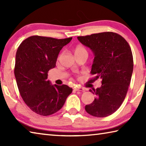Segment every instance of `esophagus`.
I'll list each match as a JSON object with an SVG mask.
<instances>
[{
	"mask_svg": "<svg viewBox=\"0 0 146 146\" xmlns=\"http://www.w3.org/2000/svg\"><path fill=\"white\" fill-rule=\"evenodd\" d=\"M74 90L76 91H83L84 90V88L82 87H77V88H74Z\"/></svg>",
	"mask_w": 146,
	"mask_h": 146,
	"instance_id": "esophagus-1",
	"label": "esophagus"
}]
</instances>
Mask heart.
Instances as JSON below:
<instances>
[{
    "label": "heart",
    "instance_id": "obj_1",
    "mask_svg": "<svg viewBox=\"0 0 146 146\" xmlns=\"http://www.w3.org/2000/svg\"><path fill=\"white\" fill-rule=\"evenodd\" d=\"M74 52H75V55H77V54H80V53H88L87 49H86L84 47L80 45L76 46L75 49H74ZM61 56V54H60L58 56V58H60Z\"/></svg>",
    "mask_w": 146,
    "mask_h": 146
}]
</instances>
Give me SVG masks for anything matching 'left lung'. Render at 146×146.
<instances>
[{"mask_svg": "<svg viewBox=\"0 0 146 146\" xmlns=\"http://www.w3.org/2000/svg\"><path fill=\"white\" fill-rule=\"evenodd\" d=\"M94 53L91 73L93 80L102 79V86L90 91L96 95L85 106L86 112L97 117L113 114L120 107L127 92L133 70L132 51L127 42L113 32L78 36Z\"/></svg>", "mask_w": 146, "mask_h": 146, "instance_id": "8db88e82", "label": "left lung"}]
</instances>
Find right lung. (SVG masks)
<instances>
[{
	"label": "right lung",
	"mask_w": 146,
	"mask_h": 146,
	"mask_svg": "<svg viewBox=\"0 0 146 146\" xmlns=\"http://www.w3.org/2000/svg\"><path fill=\"white\" fill-rule=\"evenodd\" d=\"M71 39L34 35L17 49L14 69L17 86L24 102L36 114L48 116L57 112L72 92L67 85H52L47 80L59 52Z\"/></svg>",
	"instance_id": "add662e5"
}]
</instances>
